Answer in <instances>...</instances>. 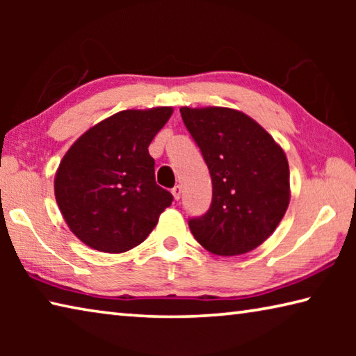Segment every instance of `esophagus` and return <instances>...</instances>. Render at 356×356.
Here are the masks:
<instances>
[{"label": "esophagus", "mask_w": 356, "mask_h": 356, "mask_svg": "<svg viewBox=\"0 0 356 356\" xmlns=\"http://www.w3.org/2000/svg\"><path fill=\"white\" fill-rule=\"evenodd\" d=\"M171 191H172L174 200L179 201V200H180V193H182V188H180V185H176V186H174V188H172Z\"/></svg>", "instance_id": "1"}]
</instances>
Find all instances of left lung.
<instances>
[{
	"label": "left lung",
	"instance_id": "1",
	"mask_svg": "<svg viewBox=\"0 0 356 356\" xmlns=\"http://www.w3.org/2000/svg\"><path fill=\"white\" fill-rule=\"evenodd\" d=\"M212 177V202L188 220L204 248L245 254L272 236L289 206L286 154L256 120L229 108H180Z\"/></svg>",
	"mask_w": 356,
	"mask_h": 356
}]
</instances>
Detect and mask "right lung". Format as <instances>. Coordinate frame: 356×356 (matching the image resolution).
I'll use <instances>...</instances> for the list:
<instances>
[{
  "instance_id": "right-lung-1",
  "label": "right lung",
  "mask_w": 356,
  "mask_h": 356,
  "mask_svg": "<svg viewBox=\"0 0 356 356\" xmlns=\"http://www.w3.org/2000/svg\"><path fill=\"white\" fill-rule=\"evenodd\" d=\"M172 108L125 110L94 125L64 155L55 177L59 210L91 248L124 252L152 232L172 195L155 182L149 144Z\"/></svg>"
}]
</instances>
